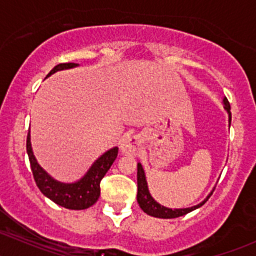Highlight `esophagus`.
<instances>
[{
	"instance_id": "34e87169",
	"label": "esophagus",
	"mask_w": 256,
	"mask_h": 256,
	"mask_svg": "<svg viewBox=\"0 0 256 256\" xmlns=\"http://www.w3.org/2000/svg\"><path fill=\"white\" fill-rule=\"evenodd\" d=\"M141 140L138 136H128L120 144V151L122 154H135L140 150Z\"/></svg>"
}]
</instances>
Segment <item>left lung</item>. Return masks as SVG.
<instances>
[{
  "mask_svg": "<svg viewBox=\"0 0 256 256\" xmlns=\"http://www.w3.org/2000/svg\"><path fill=\"white\" fill-rule=\"evenodd\" d=\"M223 108L226 110V112L228 114V122L229 128H230V121H232V112H230V105H229L226 98H223ZM213 190L198 204L192 206V207L187 208H170L166 206H162L161 203L157 202L154 197L151 196L148 190V184H147L146 174L142 168V164L138 162V203L140 206V208L142 209L146 214L148 216H154V218H164V219H171V218H177V216H184V214L190 213V212L194 210V209L202 207L206 202L208 200V198L210 197Z\"/></svg>",
  "mask_w": 256,
  "mask_h": 256,
  "instance_id": "1",
  "label": "left lung"
}]
</instances>
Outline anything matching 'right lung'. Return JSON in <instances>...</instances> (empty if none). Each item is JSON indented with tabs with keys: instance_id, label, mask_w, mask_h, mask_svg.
<instances>
[{
	"instance_id": "1",
	"label": "right lung",
	"mask_w": 256,
	"mask_h": 256,
	"mask_svg": "<svg viewBox=\"0 0 256 256\" xmlns=\"http://www.w3.org/2000/svg\"><path fill=\"white\" fill-rule=\"evenodd\" d=\"M76 66H79V64H58L49 72L47 78L56 72L66 70V69L76 68ZM118 147L116 146L108 150L92 162V164L85 172L84 176L74 180V182H62V180L52 177L43 167H40L34 154H33L32 142H30V131L27 136V154L30 162V170H32L33 177H34L40 190L56 204L66 209H73V210L86 209L92 207L94 203H96L100 196V180H102V177L106 174V172L112 167L114 161L118 157Z\"/></svg>"
}]
</instances>
